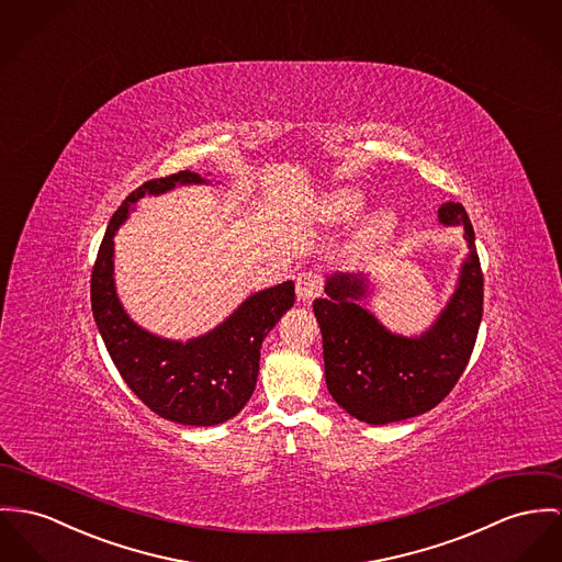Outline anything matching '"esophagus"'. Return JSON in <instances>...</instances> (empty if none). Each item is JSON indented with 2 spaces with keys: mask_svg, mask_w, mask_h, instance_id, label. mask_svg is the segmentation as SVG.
I'll return each mask as SVG.
<instances>
[{
  "mask_svg": "<svg viewBox=\"0 0 562 562\" xmlns=\"http://www.w3.org/2000/svg\"><path fill=\"white\" fill-rule=\"evenodd\" d=\"M323 289V278L314 271H303L297 276V300L310 302L314 295H318Z\"/></svg>",
  "mask_w": 562,
  "mask_h": 562,
  "instance_id": "obj_1",
  "label": "esophagus"
}]
</instances>
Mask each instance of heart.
Returning a JSON list of instances; mask_svg holds the SVG:
<instances>
[{
  "mask_svg": "<svg viewBox=\"0 0 562 562\" xmlns=\"http://www.w3.org/2000/svg\"><path fill=\"white\" fill-rule=\"evenodd\" d=\"M366 207V194L357 188H338L329 192L321 203L323 220L329 224H348ZM395 228V214L391 210H376L366 217L357 231L359 248H374L387 241Z\"/></svg>",
  "mask_w": 562,
  "mask_h": 562,
  "instance_id": "heart-1",
  "label": "heart"
}]
</instances>
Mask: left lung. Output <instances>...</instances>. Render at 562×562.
<instances>
[{
  "label": "left lung",
  "instance_id": "8db88e82",
  "mask_svg": "<svg viewBox=\"0 0 562 562\" xmlns=\"http://www.w3.org/2000/svg\"><path fill=\"white\" fill-rule=\"evenodd\" d=\"M438 224L462 226L469 248L447 305L419 336H400L366 307L374 289L366 273L336 271L312 303L323 334L325 381L346 413L370 426L432 411L462 376L483 314V273L467 210L438 207Z\"/></svg>",
  "mask_w": 562,
  "mask_h": 562
}]
</instances>
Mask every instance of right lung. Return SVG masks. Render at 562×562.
Here are the masks:
<instances>
[{
    "instance_id": "add662e5",
    "label": "right lung",
    "mask_w": 562,
    "mask_h": 562,
    "mask_svg": "<svg viewBox=\"0 0 562 562\" xmlns=\"http://www.w3.org/2000/svg\"><path fill=\"white\" fill-rule=\"evenodd\" d=\"M212 183L205 175L151 179L113 214L91 271V312L104 346L134 395L162 419L210 428L233 419L250 400L259 376L260 346L295 303L286 280L252 293L220 325L186 342L156 336L134 323L115 286V233L145 194L160 196L177 186Z\"/></svg>"
}]
</instances>
